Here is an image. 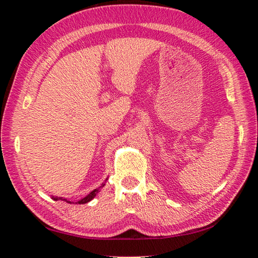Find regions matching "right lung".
Listing matches in <instances>:
<instances>
[{"instance_id": "obj_1", "label": "right lung", "mask_w": 258, "mask_h": 258, "mask_svg": "<svg viewBox=\"0 0 258 258\" xmlns=\"http://www.w3.org/2000/svg\"><path fill=\"white\" fill-rule=\"evenodd\" d=\"M104 186V184H102L101 185L100 187H103ZM99 187V188H100ZM99 188H96V189H93L89 195H87V196H86L85 198H83V199H81L80 201H77V202H75V205H84V204H87V202H89V201H91L93 198L96 197V195L99 192ZM54 200H58V198H53ZM59 199H61V198H59ZM61 200H63V201H66V202H68V204H73V202H71V201H69V200H67V199H61Z\"/></svg>"}]
</instances>
